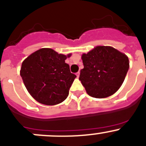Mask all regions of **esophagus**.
<instances>
[{"label": "esophagus", "mask_w": 146, "mask_h": 146, "mask_svg": "<svg viewBox=\"0 0 146 146\" xmlns=\"http://www.w3.org/2000/svg\"><path fill=\"white\" fill-rule=\"evenodd\" d=\"M77 74V77H80V72H77V74Z\"/></svg>", "instance_id": "esophagus-1"}]
</instances>
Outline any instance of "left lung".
<instances>
[{
  "label": "left lung",
  "instance_id": "obj_1",
  "mask_svg": "<svg viewBox=\"0 0 146 146\" xmlns=\"http://www.w3.org/2000/svg\"><path fill=\"white\" fill-rule=\"evenodd\" d=\"M80 80L90 96L106 98L120 89L129 69L127 55L109 46H97L82 55Z\"/></svg>",
  "mask_w": 146,
  "mask_h": 146
}]
</instances>
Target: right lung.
<instances>
[{"label":"right lung","mask_w":146,"mask_h":146,"mask_svg":"<svg viewBox=\"0 0 146 146\" xmlns=\"http://www.w3.org/2000/svg\"><path fill=\"white\" fill-rule=\"evenodd\" d=\"M50 48H42L22 62L20 75L29 93L35 100L46 105L61 103L77 77L70 72L65 60L70 57Z\"/></svg>","instance_id":"right-lung-1"}]
</instances>
